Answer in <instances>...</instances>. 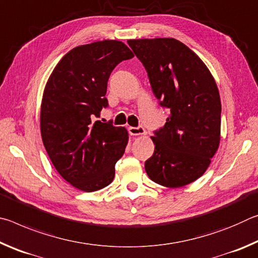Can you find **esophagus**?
I'll return each mask as SVG.
<instances>
[{
    "mask_svg": "<svg viewBox=\"0 0 258 258\" xmlns=\"http://www.w3.org/2000/svg\"><path fill=\"white\" fill-rule=\"evenodd\" d=\"M128 132L131 135H145L146 130L142 127V126H138V127H128Z\"/></svg>",
    "mask_w": 258,
    "mask_h": 258,
    "instance_id": "esophagus-1",
    "label": "esophagus"
}]
</instances>
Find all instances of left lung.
Returning a JSON list of instances; mask_svg holds the SVG:
<instances>
[{
    "mask_svg": "<svg viewBox=\"0 0 258 258\" xmlns=\"http://www.w3.org/2000/svg\"><path fill=\"white\" fill-rule=\"evenodd\" d=\"M143 63L160 106L169 109L166 124L151 137L155 151L145 167L151 181L181 187L203 175L221 141V99L203 60L169 37L128 40Z\"/></svg>",
    "mask_w": 258,
    "mask_h": 258,
    "instance_id": "8db88e82",
    "label": "left lung"
}]
</instances>
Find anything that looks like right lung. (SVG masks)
I'll return each instance as SVG.
<instances>
[{
  "instance_id": "obj_1",
  "label": "right lung",
  "mask_w": 258,
  "mask_h": 258,
  "mask_svg": "<svg viewBox=\"0 0 258 258\" xmlns=\"http://www.w3.org/2000/svg\"><path fill=\"white\" fill-rule=\"evenodd\" d=\"M133 56L115 40L76 46L46 82L41 104L43 145L58 173L78 190L93 192L110 184L124 155L127 130L94 117L108 106L107 83L113 68Z\"/></svg>"
}]
</instances>
